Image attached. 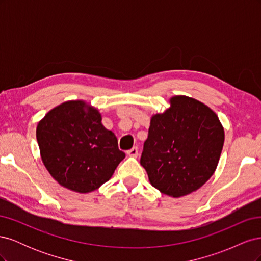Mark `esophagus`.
<instances>
[{
	"label": "esophagus",
	"mask_w": 261,
	"mask_h": 261,
	"mask_svg": "<svg viewBox=\"0 0 261 261\" xmlns=\"http://www.w3.org/2000/svg\"><path fill=\"white\" fill-rule=\"evenodd\" d=\"M127 154L129 156H133V158H137V155H138V149H137V147H133L132 149H129L128 151H127Z\"/></svg>",
	"instance_id": "esophagus-1"
}]
</instances>
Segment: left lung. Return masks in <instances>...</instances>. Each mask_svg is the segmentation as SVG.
Segmentation results:
<instances>
[{"label":"left lung","mask_w":261,"mask_h":261,"mask_svg":"<svg viewBox=\"0 0 261 261\" xmlns=\"http://www.w3.org/2000/svg\"><path fill=\"white\" fill-rule=\"evenodd\" d=\"M152 115L140 164L149 181L178 198L200 188L215 173L224 144L219 117L202 102L186 96Z\"/></svg>","instance_id":"8db88e82"}]
</instances>
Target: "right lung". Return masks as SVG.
<instances>
[{
  "instance_id": "add662e5",
  "label": "right lung",
  "mask_w": 261,
  "mask_h": 261,
  "mask_svg": "<svg viewBox=\"0 0 261 261\" xmlns=\"http://www.w3.org/2000/svg\"><path fill=\"white\" fill-rule=\"evenodd\" d=\"M101 120L98 109L72 100L52 109L38 123L42 162L63 187L81 194L96 191L125 158L114 133Z\"/></svg>"
}]
</instances>
